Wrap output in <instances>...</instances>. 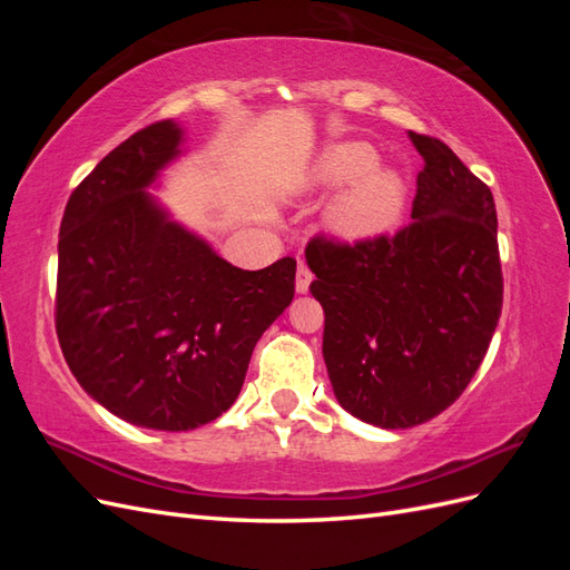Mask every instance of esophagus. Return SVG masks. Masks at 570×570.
<instances>
[{
  "instance_id": "esophagus-1",
  "label": "esophagus",
  "mask_w": 570,
  "mask_h": 570,
  "mask_svg": "<svg viewBox=\"0 0 570 570\" xmlns=\"http://www.w3.org/2000/svg\"><path fill=\"white\" fill-rule=\"evenodd\" d=\"M312 281H314L312 271H308L304 264H299V268H297V281H295L297 295H306V292H308V285H312Z\"/></svg>"
}]
</instances>
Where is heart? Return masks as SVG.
<instances>
[{
	"label": "heart",
	"mask_w": 570,
	"mask_h": 570,
	"mask_svg": "<svg viewBox=\"0 0 570 570\" xmlns=\"http://www.w3.org/2000/svg\"><path fill=\"white\" fill-rule=\"evenodd\" d=\"M375 151L364 142L325 147L308 168L304 187L331 189L350 183L327 206V228L342 239H371L392 230L406 206V180L394 168L375 166Z\"/></svg>",
	"instance_id": "1"
}]
</instances>
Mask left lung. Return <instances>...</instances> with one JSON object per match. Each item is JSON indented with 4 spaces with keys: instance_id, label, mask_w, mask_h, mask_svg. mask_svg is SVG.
I'll return each instance as SVG.
<instances>
[{
    "instance_id": "obj_1",
    "label": "left lung",
    "mask_w": 570,
    "mask_h": 570,
    "mask_svg": "<svg viewBox=\"0 0 570 570\" xmlns=\"http://www.w3.org/2000/svg\"><path fill=\"white\" fill-rule=\"evenodd\" d=\"M409 137L423 157L409 226L306 247L337 402L387 430L421 425L459 400L504 299L490 187L438 137Z\"/></svg>"
}]
</instances>
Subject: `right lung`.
<instances>
[{"instance_id": "right-lung-1", "label": "right lung", "mask_w": 570, "mask_h": 570, "mask_svg": "<svg viewBox=\"0 0 570 570\" xmlns=\"http://www.w3.org/2000/svg\"><path fill=\"white\" fill-rule=\"evenodd\" d=\"M157 120L101 159L66 204L57 335L80 387L132 425L193 430L228 411L252 352L295 297V258L243 271L147 187L180 154Z\"/></svg>"}]
</instances>
